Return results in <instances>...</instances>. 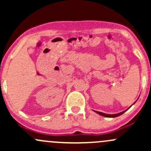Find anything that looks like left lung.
Segmentation results:
<instances>
[{"mask_svg": "<svg viewBox=\"0 0 151 151\" xmlns=\"http://www.w3.org/2000/svg\"><path fill=\"white\" fill-rule=\"evenodd\" d=\"M134 103H135V102H134ZM130 107H131V106H130ZM130 107H129V108H130ZM125 111H122V112H121V113H119V114H104V113H102V112H99V111H95V112H96L97 114H100V115L103 116H104V117L114 118V117L119 116L121 115V114H124Z\"/></svg>", "mask_w": 151, "mask_h": 151, "instance_id": "left-lung-1", "label": "left lung"}]
</instances>
